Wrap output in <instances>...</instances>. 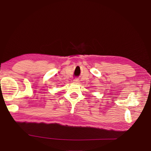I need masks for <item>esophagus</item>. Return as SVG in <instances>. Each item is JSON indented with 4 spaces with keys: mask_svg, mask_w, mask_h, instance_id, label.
Segmentation results:
<instances>
[{
    "mask_svg": "<svg viewBox=\"0 0 151 151\" xmlns=\"http://www.w3.org/2000/svg\"><path fill=\"white\" fill-rule=\"evenodd\" d=\"M74 83H79V79H77V78H76V79H74Z\"/></svg>",
    "mask_w": 151,
    "mask_h": 151,
    "instance_id": "1",
    "label": "esophagus"
}]
</instances>
